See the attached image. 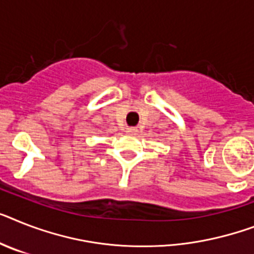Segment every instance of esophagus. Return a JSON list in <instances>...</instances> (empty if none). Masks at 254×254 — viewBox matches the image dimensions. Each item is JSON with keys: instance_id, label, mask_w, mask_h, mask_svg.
<instances>
[{"instance_id": "esophagus-1", "label": "esophagus", "mask_w": 254, "mask_h": 254, "mask_svg": "<svg viewBox=\"0 0 254 254\" xmlns=\"http://www.w3.org/2000/svg\"><path fill=\"white\" fill-rule=\"evenodd\" d=\"M127 132H128V133H133V135H135L136 132H137V128H135V127H129V128H127Z\"/></svg>"}]
</instances>
